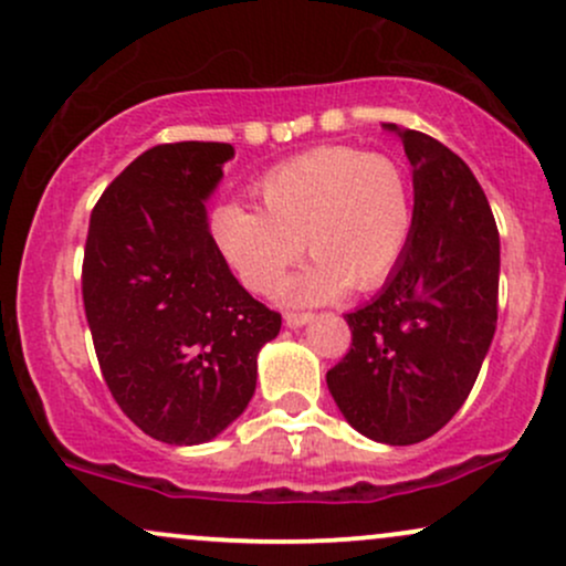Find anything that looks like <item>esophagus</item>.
Masks as SVG:
<instances>
[{
  "mask_svg": "<svg viewBox=\"0 0 566 566\" xmlns=\"http://www.w3.org/2000/svg\"><path fill=\"white\" fill-rule=\"evenodd\" d=\"M311 319H314L311 311H287V314H284V322H287L290 327H303V324H308Z\"/></svg>",
  "mask_w": 566,
  "mask_h": 566,
  "instance_id": "34e87169",
  "label": "esophagus"
}]
</instances>
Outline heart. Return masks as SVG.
<instances>
[{
    "instance_id": "1",
    "label": "heart",
    "mask_w": 566,
    "mask_h": 566,
    "mask_svg": "<svg viewBox=\"0 0 566 566\" xmlns=\"http://www.w3.org/2000/svg\"><path fill=\"white\" fill-rule=\"evenodd\" d=\"M263 212L223 205L212 233L252 292L274 295L303 242L314 265L290 284L295 303L343 290H373L396 269L415 229V188L399 159L354 146H324L261 180Z\"/></svg>"
}]
</instances>
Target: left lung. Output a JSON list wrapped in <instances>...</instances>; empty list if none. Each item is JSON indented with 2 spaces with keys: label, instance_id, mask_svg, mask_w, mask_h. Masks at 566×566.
Wrapping results in <instances>:
<instances>
[{
  "label": "left lung",
  "instance_id": "1",
  "mask_svg": "<svg viewBox=\"0 0 566 566\" xmlns=\"http://www.w3.org/2000/svg\"><path fill=\"white\" fill-rule=\"evenodd\" d=\"M412 165L415 229L378 297L346 314L350 348L327 373L343 418L382 444H418L469 399L497 324L500 239L463 159L386 125Z\"/></svg>",
  "mask_w": 566,
  "mask_h": 566
}]
</instances>
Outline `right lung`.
<instances>
[{
    "label": "right lung",
    "mask_w": 566,
    "mask_h": 566,
    "mask_svg": "<svg viewBox=\"0 0 566 566\" xmlns=\"http://www.w3.org/2000/svg\"><path fill=\"white\" fill-rule=\"evenodd\" d=\"M229 143H161L97 199L82 297L97 365L122 412L165 444H201L255 394L258 350L282 316L231 274L205 201Z\"/></svg>",
    "instance_id": "right-lung-1"
}]
</instances>
